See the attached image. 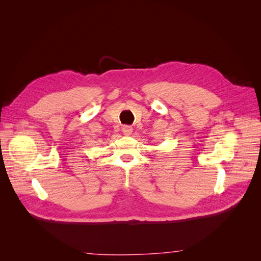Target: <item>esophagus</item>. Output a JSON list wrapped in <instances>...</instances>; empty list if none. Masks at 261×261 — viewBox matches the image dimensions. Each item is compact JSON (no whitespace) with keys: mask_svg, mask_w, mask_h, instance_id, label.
Masks as SVG:
<instances>
[{"mask_svg":"<svg viewBox=\"0 0 261 261\" xmlns=\"http://www.w3.org/2000/svg\"><path fill=\"white\" fill-rule=\"evenodd\" d=\"M122 132H123V134L124 135H126V136H129L130 134L133 133V127L132 126H128V125H125V126H123V128H122Z\"/></svg>","mask_w":261,"mask_h":261,"instance_id":"1","label":"esophagus"}]
</instances>
